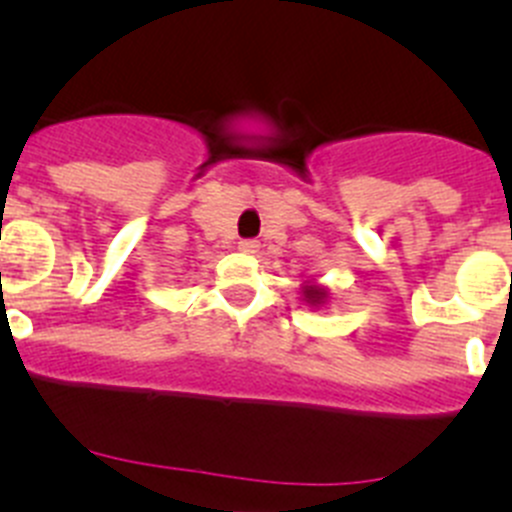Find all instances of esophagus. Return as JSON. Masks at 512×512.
Listing matches in <instances>:
<instances>
[{
    "instance_id": "esophagus-1",
    "label": "esophagus",
    "mask_w": 512,
    "mask_h": 512,
    "mask_svg": "<svg viewBox=\"0 0 512 512\" xmlns=\"http://www.w3.org/2000/svg\"><path fill=\"white\" fill-rule=\"evenodd\" d=\"M237 247H240L242 252H257L260 242H257V240H240V245H237Z\"/></svg>"
}]
</instances>
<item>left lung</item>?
Returning a JSON list of instances; mask_svg holds the SVG:
<instances>
[{"mask_svg": "<svg viewBox=\"0 0 512 512\" xmlns=\"http://www.w3.org/2000/svg\"><path fill=\"white\" fill-rule=\"evenodd\" d=\"M322 297H325V292L317 290V287H310V290H307V302H320Z\"/></svg>", "mask_w": 512, "mask_h": 512, "instance_id": "1", "label": "left lung"}]
</instances>
